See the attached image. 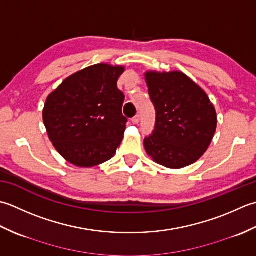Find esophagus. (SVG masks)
I'll list each match as a JSON object with an SVG mask.
<instances>
[{
  "mask_svg": "<svg viewBox=\"0 0 256 256\" xmlns=\"http://www.w3.org/2000/svg\"><path fill=\"white\" fill-rule=\"evenodd\" d=\"M132 124H137L140 122V116H139V114H136V116L132 119Z\"/></svg>",
  "mask_w": 256,
  "mask_h": 256,
  "instance_id": "34e87169",
  "label": "esophagus"
}]
</instances>
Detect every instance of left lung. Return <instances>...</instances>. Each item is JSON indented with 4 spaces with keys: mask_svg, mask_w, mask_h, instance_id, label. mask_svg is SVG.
I'll return each instance as SVG.
<instances>
[{
    "mask_svg": "<svg viewBox=\"0 0 256 256\" xmlns=\"http://www.w3.org/2000/svg\"><path fill=\"white\" fill-rule=\"evenodd\" d=\"M156 109L154 130L144 140L156 162L180 169L202 157L216 129V112L208 95L181 72H146Z\"/></svg>",
    "mask_w": 256,
    "mask_h": 256,
    "instance_id": "left-lung-1",
    "label": "left lung"
}]
</instances>
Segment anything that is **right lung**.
<instances>
[{
    "instance_id": "obj_1",
    "label": "right lung",
    "mask_w": 256,
    "mask_h": 256,
    "mask_svg": "<svg viewBox=\"0 0 256 256\" xmlns=\"http://www.w3.org/2000/svg\"><path fill=\"white\" fill-rule=\"evenodd\" d=\"M122 66L97 64L67 77L46 99L43 120L62 158L90 168L114 157L128 119L117 80Z\"/></svg>"
}]
</instances>
